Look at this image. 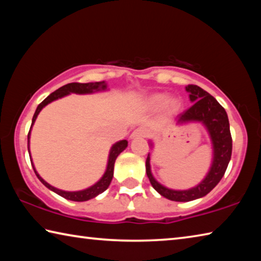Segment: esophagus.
<instances>
[{"label": "esophagus", "instance_id": "1", "mask_svg": "<svg viewBox=\"0 0 261 261\" xmlns=\"http://www.w3.org/2000/svg\"><path fill=\"white\" fill-rule=\"evenodd\" d=\"M147 136V131L143 129V127H140V129H137L134 132H132L130 138L131 139H137V138H145V137Z\"/></svg>", "mask_w": 261, "mask_h": 261}]
</instances>
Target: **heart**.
<instances>
[{"instance_id":"b5f03b06","label":"heart","mask_w":261,"mask_h":261,"mask_svg":"<svg viewBox=\"0 0 261 261\" xmlns=\"http://www.w3.org/2000/svg\"><path fill=\"white\" fill-rule=\"evenodd\" d=\"M145 106L148 110H155L163 107V112L168 117L174 116L182 108V101L178 98H168L166 93H154L149 95L145 101Z\"/></svg>"}]
</instances>
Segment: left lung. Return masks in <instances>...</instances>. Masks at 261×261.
Instances as JSON below:
<instances>
[{"instance_id": "8db88e82", "label": "left lung", "mask_w": 261, "mask_h": 261, "mask_svg": "<svg viewBox=\"0 0 261 261\" xmlns=\"http://www.w3.org/2000/svg\"><path fill=\"white\" fill-rule=\"evenodd\" d=\"M189 92L190 101L193 103L184 113L176 118V124L183 125L189 123H201L208 132L213 148V159L208 173L205 178L196 187L188 190H173L165 187L154 178L151 171V154L146 159V174L152 187L162 197L173 201H191L199 199L210 193L223 177L228 163L230 161L232 151V139L229 127V120L226 110L215 98L197 85L185 87ZM149 146L153 148V143L149 140Z\"/></svg>"}]
</instances>
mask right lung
I'll list each match as a JSON object with an SVG mask.
<instances>
[{
	"label": "right lung",
	"mask_w": 261,
	"mask_h": 261,
	"mask_svg": "<svg viewBox=\"0 0 261 261\" xmlns=\"http://www.w3.org/2000/svg\"><path fill=\"white\" fill-rule=\"evenodd\" d=\"M100 91H107V84L105 82H95V83H70L67 84V85L60 87L59 90H56L55 92H53L51 94H49L47 98L42 101V102L38 106L37 110L33 115L32 118V124H31L29 135H28V148H29V154H30V159H31V163H32V167L34 169V173L37 175V177L40 179V182L45 185L46 188L51 190L53 192H55L59 194V196L65 198L68 200H72V201H86L90 200L92 198H95L96 196H99L100 193H102L103 191L108 189L110 182H112L113 176H114V165L115 161H116L117 156L124 151V149L127 147V141L124 140H120L117 143H115L112 148L109 151V155H108V162H107V168H106L105 174L102 175L98 182L95 184L92 185V187L81 190V191H63V190H60L57 188H54L53 185L48 184L45 179H43L40 175L38 174V171L35 170L33 161H32V156H31V152H30V137H31V130H32V126L34 124L35 120H37L39 113L41 112L43 107H46L48 103L53 102L57 99L63 98L65 95H69L71 93H76V94H92L95 93V92H100Z\"/></svg>",
	"instance_id": "right-lung-1"
}]
</instances>
